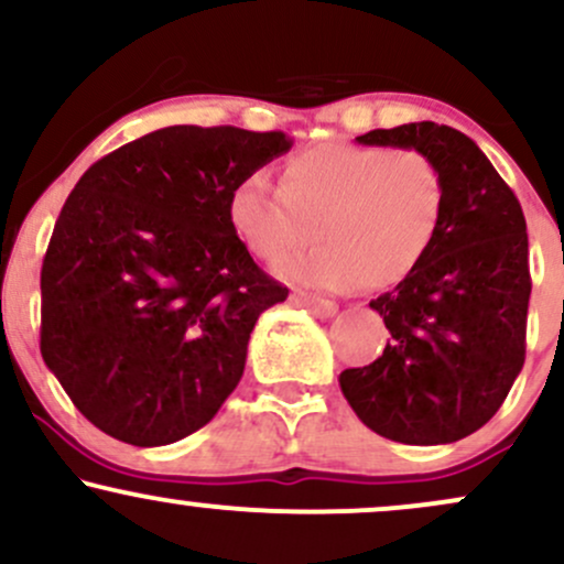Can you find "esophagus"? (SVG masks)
<instances>
[{
  "label": "esophagus",
  "mask_w": 564,
  "mask_h": 564,
  "mask_svg": "<svg viewBox=\"0 0 564 564\" xmlns=\"http://www.w3.org/2000/svg\"><path fill=\"white\" fill-rule=\"evenodd\" d=\"M294 302L302 304V307H307L310 313L318 315V318H332V315H336V302L332 300H321V296H313V294H302V291H296L294 294Z\"/></svg>",
  "instance_id": "esophagus-1"
}]
</instances>
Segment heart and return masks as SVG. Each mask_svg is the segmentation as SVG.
Masks as SVG:
<instances>
[{"label": "heart", "mask_w": 564, "mask_h": 564, "mask_svg": "<svg viewBox=\"0 0 564 564\" xmlns=\"http://www.w3.org/2000/svg\"><path fill=\"white\" fill-rule=\"evenodd\" d=\"M281 191L249 177L228 198L230 228L251 257L323 291L390 289L430 257L445 219L443 170L422 148L321 142L281 166Z\"/></svg>", "instance_id": "1"}]
</instances>
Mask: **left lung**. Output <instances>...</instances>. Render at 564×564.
Wrapping results in <instances>:
<instances>
[{
    "label": "left lung",
    "instance_id": "obj_1",
    "mask_svg": "<svg viewBox=\"0 0 564 564\" xmlns=\"http://www.w3.org/2000/svg\"><path fill=\"white\" fill-rule=\"evenodd\" d=\"M358 142L422 148L443 170L448 198L422 268L371 300L390 341L371 366L339 373L341 392L381 437L456 443L494 419L525 364L533 286L525 215L488 156L458 129L416 121L371 129Z\"/></svg>",
    "mask_w": 564,
    "mask_h": 564
}]
</instances>
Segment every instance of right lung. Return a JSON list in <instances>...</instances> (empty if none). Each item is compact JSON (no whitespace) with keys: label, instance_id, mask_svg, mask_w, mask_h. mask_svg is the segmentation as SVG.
Wrapping results in <instances>:
<instances>
[{"label":"right lung","instance_id":"obj_1","mask_svg":"<svg viewBox=\"0 0 564 564\" xmlns=\"http://www.w3.org/2000/svg\"><path fill=\"white\" fill-rule=\"evenodd\" d=\"M291 145L283 132L180 124L82 174L42 262L39 347L97 430L170 445L236 390L257 318L289 289L238 241L228 198Z\"/></svg>","mask_w":564,"mask_h":564}]
</instances>
